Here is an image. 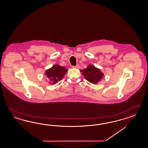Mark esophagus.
<instances>
[{
  "instance_id": "34e87169",
  "label": "esophagus",
  "mask_w": 148,
  "mask_h": 148,
  "mask_svg": "<svg viewBox=\"0 0 148 148\" xmlns=\"http://www.w3.org/2000/svg\"><path fill=\"white\" fill-rule=\"evenodd\" d=\"M73 68H74V69H79V65H76L75 66H73Z\"/></svg>"
}]
</instances>
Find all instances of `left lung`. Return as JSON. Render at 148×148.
<instances>
[{
  "mask_svg": "<svg viewBox=\"0 0 148 148\" xmlns=\"http://www.w3.org/2000/svg\"><path fill=\"white\" fill-rule=\"evenodd\" d=\"M86 79L91 83L97 84L103 79L104 74L101 72L100 69L92 65H88L86 69L81 70Z\"/></svg>",
  "mask_w": 148,
  "mask_h": 148,
  "instance_id": "8db88e82",
  "label": "left lung"
}]
</instances>
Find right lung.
<instances>
[{"instance_id":"1","label":"right lung","mask_w":148,"mask_h":148,"mask_svg":"<svg viewBox=\"0 0 148 148\" xmlns=\"http://www.w3.org/2000/svg\"><path fill=\"white\" fill-rule=\"evenodd\" d=\"M67 71L65 67L56 64L47 69L45 72V75L49 79V83L54 84L63 79Z\"/></svg>"}]
</instances>
